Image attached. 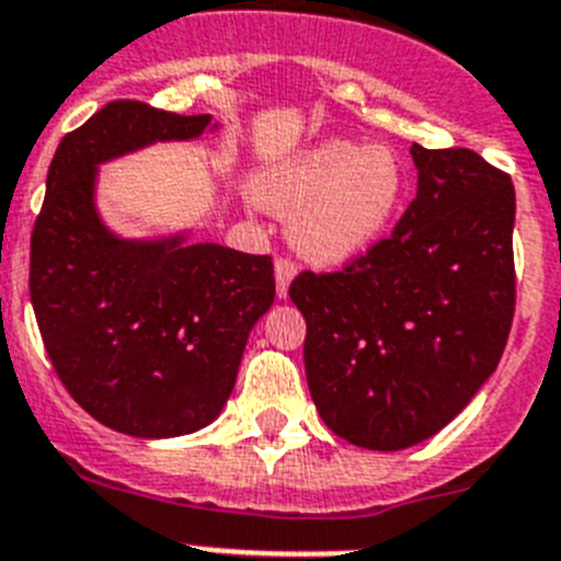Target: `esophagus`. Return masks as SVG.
Returning <instances> with one entry per match:
<instances>
[{
  "label": "esophagus",
  "instance_id": "obj_1",
  "mask_svg": "<svg viewBox=\"0 0 561 561\" xmlns=\"http://www.w3.org/2000/svg\"><path fill=\"white\" fill-rule=\"evenodd\" d=\"M274 274H276V293H279L282 299H285L287 287H290V279L296 276V262H293L290 256H276Z\"/></svg>",
  "mask_w": 561,
  "mask_h": 561
}]
</instances>
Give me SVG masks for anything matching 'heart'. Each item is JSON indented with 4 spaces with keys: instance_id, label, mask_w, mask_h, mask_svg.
<instances>
[{
    "instance_id": "1",
    "label": "heart",
    "mask_w": 561,
    "mask_h": 561,
    "mask_svg": "<svg viewBox=\"0 0 561 561\" xmlns=\"http://www.w3.org/2000/svg\"><path fill=\"white\" fill-rule=\"evenodd\" d=\"M408 173L388 148L321 142L301 150L262 184V204L293 215L290 240L324 265L366 254L393 224Z\"/></svg>"
}]
</instances>
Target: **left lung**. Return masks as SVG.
Instances as JSON below:
<instances>
[{
	"mask_svg": "<svg viewBox=\"0 0 561 561\" xmlns=\"http://www.w3.org/2000/svg\"><path fill=\"white\" fill-rule=\"evenodd\" d=\"M416 198L341 271H301L305 371L335 436L405 450L442 431L489 380L517 299L512 175L469 148H411Z\"/></svg>",
	"mask_w": 561,
	"mask_h": 561,
	"instance_id": "8db88e82",
	"label": "left lung"
}]
</instances>
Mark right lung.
Instances as JSON below:
<instances>
[{
    "mask_svg": "<svg viewBox=\"0 0 561 561\" xmlns=\"http://www.w3.org/2000/svg\"><path fill=\"white\" fill-rule=\"evenodd\" d=\"M209 114L111 100L60 139L30 237V301L55 375L111 431H201L229 400L256 318L274 305V260L215 243H128L94 211L100 161L193 139Z\"/></svg>",
    "mask_w": 561,
    "mask_h": 561,
    "instance_id": "obj_1",
    "label": "right lung"
}]
</instances>
